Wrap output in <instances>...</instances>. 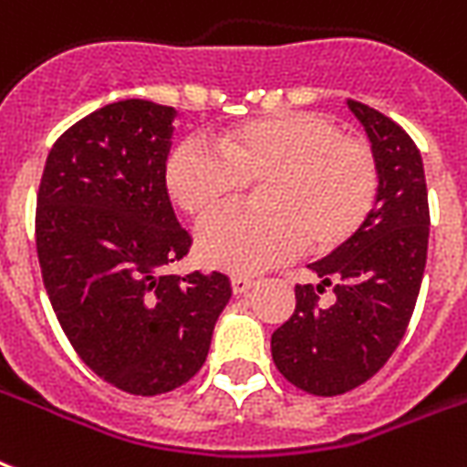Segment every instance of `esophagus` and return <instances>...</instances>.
<instances>
[{"label": "esophagus", "instance_id": "1", "mask_svg": "<svg viewBox=\"0 0 467 467\" xmlns=\"http://www.w3.org/2000/svg\"><path fill=\"white\" fill-rule=\"evenodd\" d=\"M230 284H233L234 294H247V291L252 289L257 281L252 279V276H233V279H230Z\"/></svg>", "mask_w": 467, "mask_h": 467}]
</instances>
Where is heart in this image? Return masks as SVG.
<instances>
[{
	"label": "heart",
	"instance_id": "b5f03b06",
	"mask_svg": "<svg viewBox=\"0 0 467 467\" xmlns=\"http://www.w3.org/2000/svg\"><path fill=\"white\" fill-rule=\"evenodd\" d=\"M262 182L265 211H228L198 233L202 265L257 274L296 257L301 247L330 252L368 220L379 191V166L368 141L340 134L318 112L259 117L220 134L218 144L188 137L166 163V188L178 208L205 220Z\"/></svg>",
	"mask_w": 467,
	"mask_h": 467
}]
</instances>
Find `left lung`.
<instances>
[{"label": "left lung", "instance_id": "1", "mask_svg": "<svg viewBox=\"0 0 467 467\" xmlns=\"http://www.w3.org/2000/svg\"><path fill=\"white\" fill-rule=\"evenodd\" d=\"M379 166L375 208L358 233L311 269L320 284H296V308L274 330L272 358L294 387L336 397L365 384L407 333L429 249V193L414 139L375 107L348 99ZM326 288L334 301L320 305Z\"/></svg>", "mask_w": 467, "mask_h": 467}]
</instances>
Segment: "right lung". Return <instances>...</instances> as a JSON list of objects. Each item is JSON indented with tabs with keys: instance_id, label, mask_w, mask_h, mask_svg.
I'll return each mask as SVG.
<instances>
[{
	"instance_id": "1",
	"label": "right lung",
	"mask_w": 467,
	"mask_h": 467,
	"mask_svg": "<svg viewBox=\"0 0 467 467\" xmlns=\"http://www.w3.org/2000/svg\"><path fill=\"white\" fill-rule=\"evenodd\" d=\"M173 107L122 99L56 139L36 198V252L60 328L117 389L154 397L208 358L225 274H166L191 234L166 188Z\"/></svg>"
}]
</instances>
